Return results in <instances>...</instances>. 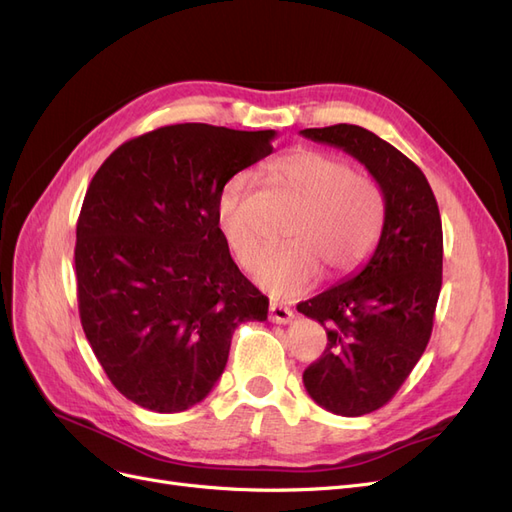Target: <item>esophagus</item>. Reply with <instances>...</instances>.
Segmentation results:
<instances>
[{
    "instance_id": "obj_1",
    "label": "esophagus",
    "mask_w": 512,
    "mask_h": 512,
    "mask_svg": "<svg viewBox=\"0 0 512 512\" xmlns=\"http://www.w3.org/2000/svg\"><path fill=\"white\" fill-rule=\"evenodd\" d=\"M292 318H294V314H292L290 307L277 305V303L269 305V320L271 322H275V324H288Z\"/></svg>"
}]
</instances>
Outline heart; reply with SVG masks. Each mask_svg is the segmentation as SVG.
I'll use <instances>...</instances> for the list:
<instances>
[{"label":"heart","instance_id":"b5f03b06","mask_svg":"<svg viewBox=\"0 0 512 512\" xmlns=\"http://www.w3.org/2000/svg\"><path fill=\"white\" fill-rule=\"evenodd\" d=\"M267 175L301 200L286 235L256 260L254 280L277 299H290L312 286L322 267L339 277L359 269L374 252L384 222L378 183L346 160L318 149L297 147L267 166ZM252 181L230 175L215 200V222L228 252L252 267L260 239L247 211Z\"/></svg>","mask_w":512,"mask_h":512}]
</instances>
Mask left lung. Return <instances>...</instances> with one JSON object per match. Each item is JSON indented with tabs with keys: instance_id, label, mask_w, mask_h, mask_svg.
<instances>
[{
	"instance_id": "1",
	"label": "left lung",
	"mask_w": 512,
	"mask_h": 512,
	"mask_svg": "<svg viewBox=\"0 0 512 512\" xmlns=\"http://www.w3.org/2000/svg\"><path fill=\"white\" fill-rule=\"evenodd\" d=\"M365 164L384 196L374 256L348 280L297 305L327 329V348L303 371L318 406L363 416L389 404L421 359L442 288V220L423 170L361 126L301 130Z\"/></svg>"
}]
</instances>
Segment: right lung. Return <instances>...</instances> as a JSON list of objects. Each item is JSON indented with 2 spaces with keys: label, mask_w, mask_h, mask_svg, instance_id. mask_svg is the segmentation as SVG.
<instances>
[{
  "label": "right lung",
  "mask_w": 512,
  "mask_h": 512,
  "mask_svg": "<svg viewBox=\"0 0 512 512\" xmlns=\"http://www.w3.org/2000/svg\"><path fill=\"white\" fill-rule=\"evenodd\" d=\"M273 138L177 123L123 143L91 179L76 222V299L104 374L136 406L173 414L203 401L235 329L267 320L269 299L230 258L215 200Z\"/></svg>",
  "instance_id": "obj_1"
}]
</instances>
